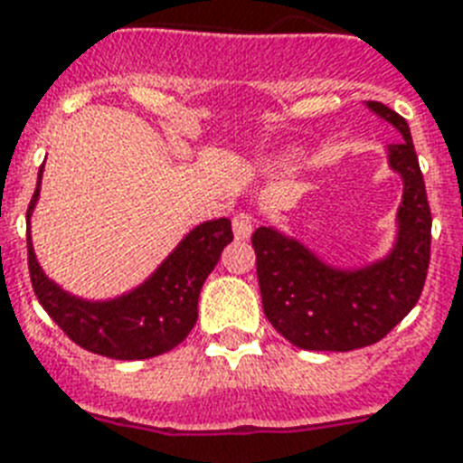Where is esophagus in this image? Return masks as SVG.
Here are the masks:
<instances>
[{"label":"esophagus","mask_w":463,"mask_h":463,"mask_svg":"<svg viewBox=\"0 0 463 463\" xmlns=\"http://www.w3.org/2000/svg\"><path fill=\"white\" fill-rule=\"evenodd\" d=\"M232 232H235V240H247L251 235V219L247 213H238L232 219Z\"/></svg>","instance_id":"obj_1"}]
</instances>
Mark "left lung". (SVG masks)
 Masks as SVG:
<instances>
[{"label":"left lung","mask_w":463,"mask_h":463,"mask_svg":"<svg viewBox=\"0 0 463 463\" xmlns=\"http://www.w3.org/2000/svg\"><path fill=\"white\" fill-rule=\"evenodd\" d=\"M366 109L402 135L385 146L390 171L402 178L390 250L368 264L335 266L273 225L251 235L266 318L299 349L349 352L375 345L414 309L426 283L433 219L411 133L381 101H366Z\"/></svg>","instance_id":"8db88e82"}]
</instances>
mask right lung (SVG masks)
<instances>
[{
    "label": "right lung",
    "instance_id": "add662e5",
    "mask_svg": "<svg viewBox=\"0 0 463 463\" xmlns=\"http://www.w3.org/2000/svg\"><path fill=\"white\" fill-rule=\"evenodd\" d=\"M44 164L37 173L28 213V269L33 290L52 321L82 349L111 359L135 362L166 354L185 340L197 323L202 285L219 264L225 244L232 242L228 219L194 225L175 250L140 285L109 299H85L63 290L37 261L30 219L40 199Z\"/></svg>",
    "mask_w": 463,
    "mask_h": 463
}]
</instances>
